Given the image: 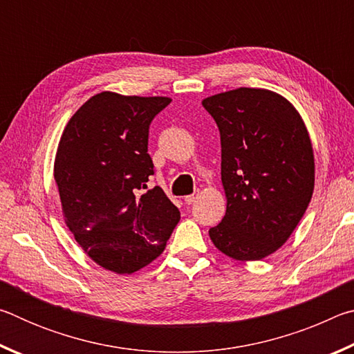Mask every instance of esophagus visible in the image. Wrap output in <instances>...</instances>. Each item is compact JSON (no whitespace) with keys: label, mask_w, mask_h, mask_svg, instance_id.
<instances>
[{"label":"esophagus","mask_w":354,"mask_h":354,"mask_svg":"<svg viewBox=\"0 0 354 354\" xmlns=\"http://www.w3.org/2000/svg\"><path fill=\"white\" fill-rule=\"evenodd\" d=\"M196 200H198V195H196V194L184 196V201H185V205H194V203H195Z\"/></svg>","instance_id":"1"}]
</instances>
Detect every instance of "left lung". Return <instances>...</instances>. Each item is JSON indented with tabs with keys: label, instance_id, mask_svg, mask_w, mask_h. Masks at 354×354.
I'll list each match as a JSON object with an SVG mask.
<instances>
[{
	"label": "left lung",
	"instance_id": "obj_1",
	"mask_svg": "<svg viewBox=\"0 0 354 354\" xmlns=\"http://www.w3.org/2000/svg\"><path fill=\"white\" fill-rule=\"evenodd\" d=\"M217 123L226 214L209 236L236 261L283 247L306 212L315 164L301 115L284 97L241 87L203 100Z\"/></svg>",
	"mask_w": 354,
	"mask_h": 354
}]
</instances>
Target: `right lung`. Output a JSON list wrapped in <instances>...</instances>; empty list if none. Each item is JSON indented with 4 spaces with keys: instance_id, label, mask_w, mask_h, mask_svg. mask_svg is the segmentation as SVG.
<instances>
[{
    "instance_id": "1",
    "label": "right lung",
    "mask_w": 354,
    "mask_h": 354,
    "mask_svg": "<svg viewBox=\"0 0 354 354\" xmlns=\"http://www.w3.org/2000/svg\"><path fill=\"white\" fill-rule=\"evenodd\" d=\"M170 101L97 93L59 140L55 179L65 223L84 253L113 273L131 274L153 262L181 218L159 185L142 191L154 175L149 123Z\"/></svg>"
}]
</instances>
